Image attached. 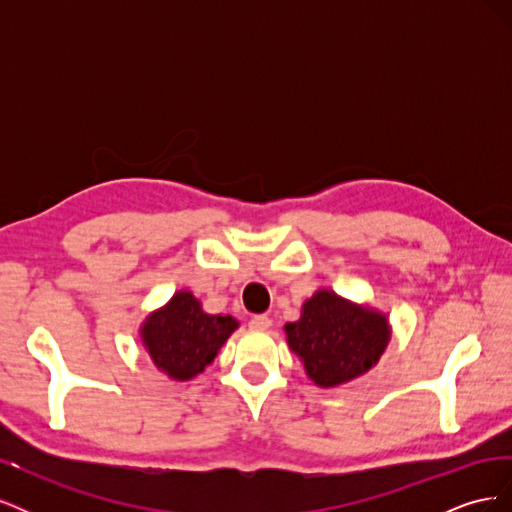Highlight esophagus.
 <instances>
[{
    "instance_id": "esophagus-1",
    "label": "esophagus",
    "mask_w": 512,
    "mask_h": 512,
    "mask_svg": "<svg viewBox=\"0 0 512 512\" xmlns=\"http://www.w3.org/2000/svg\"><path fill=\"white\" fill-rule=\"evenodd\" d=\"M250 327L256 331H267V329H271V318L269 316H254L250 320Z\"/></svg>"
}]
</instances>
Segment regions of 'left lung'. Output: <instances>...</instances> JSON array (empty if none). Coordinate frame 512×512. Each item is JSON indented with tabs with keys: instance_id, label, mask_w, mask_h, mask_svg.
Returning <instances> with one entry per match:
<instances>
[{
	"instance_id": "1",
	"label": "left lung",
	"mask_w": 512,
	"mask_h": 512,
	"mask_svg": "<svg viewBox=\"0 0 512 512\" xmlns=\"http://www.w3.org/2000/svg\"><path fill=\"white\" fill-rule=\"evenodd\" d=\"M286 342L299 356L305 374L322 389L346 384L376 367L391 342L389 316L320 288L288 322Z\"/></svg>"
}]
</instances>
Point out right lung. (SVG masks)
Masks as SVG:
<instances>
[{"instance_id": "obj_1", "label": "right lung", "mask_w": 512, "mask_h": 512, "mask_svg": "<svg viewBox=\"0 0 512 512\" xmlns=\"http://www.w3.org/2000/svg\"><path fill=\"white\" fill-rule=\"evenodd\" d=\"M239 327L232 316L207 314L190 290H179L141 324V342L153 365L177 382L192 380L213 363Z\"/></svg>"}]
</instances>
